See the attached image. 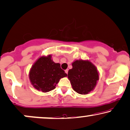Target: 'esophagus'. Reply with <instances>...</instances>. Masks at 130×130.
I'll use <instances>...</instances> for the list:
<instances>
[{
  "mask_svg": "<svg viewBox=\"0 0 130 130\" xmlns=\"http://www.w3.org/2000/svg\"><path fill=\"white\" fill-rule=\"evenodd\" d=\"M65 72L67 74H68V69H66V70H65Z\"/></svg>",
  "mask_w": 130,
  "mask_h": 130,
  "instance_id": "34e87169",
  "label": "esophagus"
}]
</instances>
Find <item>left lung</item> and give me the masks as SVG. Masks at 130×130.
<instances>
[{
  "instance_id": "left-lung-1",
  "label": "left lung",
  "mask_w": 130,
  "mask_h": 130,
  "mask_svg": "<svg viewBox=\"0 0 130 130\" xmlns=\"http://www.w3.org/2000/svg\"><path fill=\"white\" fill-rule=\"evenodd\" d=\"M72 66L68 75L73 89L82 95L89 94L94 89L99 80L96 66L88 59H75Z\"/></svg>"
}]
</instances>
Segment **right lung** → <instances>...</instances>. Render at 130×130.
Masks as SVG:
<instances>
[{"instance_id": "obj_1", "label": "right lung", "mask_w": 130, "mask_h": 130, "mask_svg": "<svg viewBox=\"0 0 130 130\" xmlns=\"http://www.w3.org/2000/svg\"><path fill=\"white\" fill-rule=\"evenodd\" d=\"M52 56L51 55L40 56L29 71L28 77L32 86L42 92L54 89L60 79L67 77L60 64L55 63Z\"/></svg>"}]
</instances>
